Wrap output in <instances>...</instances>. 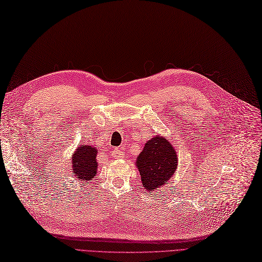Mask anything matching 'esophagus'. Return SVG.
<instances>
[{
    "instance_id": "obj_1",
    "label": "esophagus",
    "mask_w": 262,
    "mask_h": 262,
    "mask_svg": "<svg viewBox=\"0 0 262 262\" xmlns=\"http://www.w3.org/2000/svg\"><path fill=\"white\" fill-rule=\"evenodd\" d=\"M113 153H114L115 157H117V158H122V157H124V151H122L121 147H116V148H114Z\"/></svg>"
}]
</instances>
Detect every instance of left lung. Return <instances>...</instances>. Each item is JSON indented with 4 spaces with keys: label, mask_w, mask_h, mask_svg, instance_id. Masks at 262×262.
<instances>
[{
    "label": "left lung",
    "mask_w": 262,
    "mask_h": 262,
    "mask_svg": "<svg viewBox=\"0 0 262 262\" xmlns=\"http://www.w3.org/2000/svg\"><path fill=\"white\" fill-rule=\"evenodd\" d=\"M177 158L173 146L166 138L158 136L146 142L136 161L143 187L146 191H153L165 185L177 169Z\"/></svg>",
    "instance_id": "8db88e82"
}]
</instances>
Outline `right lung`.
<instances>
[{"label": "right lung", "mask_w": 262, "mask_h": 262, "mask_svg": "<svg viewBox=\"0 0 262 262\" xmlns=\"http://www.w3.org/2000/svg\"><path fill=\"white\" fill-rule=\"evenodd\" d=\"M97 153L96 147L89 145L77 147L72 159V170H73L74 177L86 181L93 179L97 176Z\"/></svg>", "instance_id": "obj_1"}]
</instances>
